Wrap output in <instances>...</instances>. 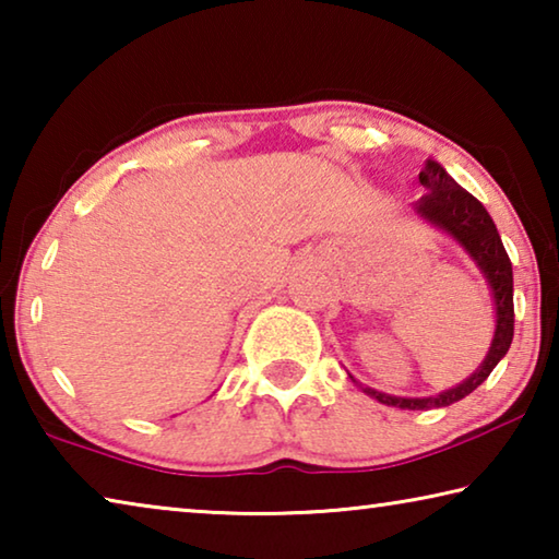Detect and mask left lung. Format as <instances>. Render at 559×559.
Segmentation results:
<instances>
[{
    "label": "left lung",
    "mask_w": 559,
    "mask_h": 559,
    "mask_svg": "<svg viewBox=\"0 0 559 559\" xmlns=\"http://www.w3.org/2000/svg\"><path fill=\"white\" fill-rule=\"evenodd\" d=\"M419 182L427 189L419 204L414 206L416 214L424 219L439 226L447 234H451L463 249H466L478 269L484 271L488 286L493 288L496 298V335L493 345H490L484 365L473 372L466 382L453 386L449 392H441L437 396H427V400H404V396H390L374 390H367L377 402L386 406H400V409H431V406H449L453 402L468 396L478 384L488 380L493 367L506 357L510 343H513V325H515V310H513V266L506 253V246L500 241V234L496 229L493 219L486 212L476 197L468 194L461 185L453 182L439 163L429 159L427 167L419 173Z\"/></svg>",
    "instance_id": "1"
}]
</instances>
